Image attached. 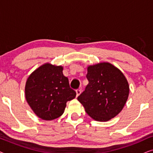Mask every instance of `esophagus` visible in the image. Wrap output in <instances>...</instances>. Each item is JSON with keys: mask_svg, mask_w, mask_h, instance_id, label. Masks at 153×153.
<instances>
[{"mask_svg": "<svg viewBox=\"0 0 153 153\" xmlns=\"http://www.w3.org/2000/svg\"><path fill=\"white\" fill-rule=\"evenodd\" d=\"M76 97H78V96L81 93V89H77L76 91Z\"/></svg>", "mask_w": 153, "mask_h": 153, "instance_id": "obj_1", "label": "esophagus"}]
</instances>
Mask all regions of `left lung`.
Instances as JSON below:
<instances>
[{
  "label": "left lung",
  "instance_id": "left-lung-1",
  "mask_svg": "<svg viewBox=\"0 0 153 153\" xmlns=\"http://www.w3.org/2000/svg\"><path fill=\"white\" fill-rule=\"evenodd\" d=\"M88 84L77 97L93 120L106 122L123 110L128 99L129 87L123 73L107 62L89 65Z\"/></svg>",
  "mask_w": 153,
  "mask_h": 153
}]
</instances>
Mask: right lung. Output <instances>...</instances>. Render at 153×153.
I'll return each mask as SVG.
<instances>
[{"label":"right lung","mask_w":153,"mask_h":153,"mask_svg":"<svg viewBox=\"0 0 153 153\" xmlns=\"http://www.w3.org/2000/svg\"><path fill=\"white\" fill-rule=\"evenodd\" d=\"M62 70L63 67L47 62L33 71L27 79L26 100L35 114L42 120L59 118L67 102L76 97V92L70 88Z\"/></svg>","instance_id":"1"}]
</instances>
